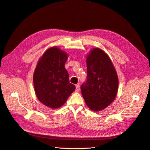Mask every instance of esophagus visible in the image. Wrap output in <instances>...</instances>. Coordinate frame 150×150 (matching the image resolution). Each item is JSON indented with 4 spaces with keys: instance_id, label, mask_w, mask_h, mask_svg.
<instances>
[{
    "instance_id": "esophagus-1",
    "label": "esophagus",
    "mask_w": 150,
    "mask_h": 150,
    "mask_svg": "<svg viewBox=\"0 0 150 150\" xmlns=\"http://www.w3.org/2000/svg\"><path fill=\"white\" fill-rule=\"evenodd\" d=\"M79 90H80V86L79 84H76V91L78 92V91H79Z\"/></svg>"
}]
</instances>
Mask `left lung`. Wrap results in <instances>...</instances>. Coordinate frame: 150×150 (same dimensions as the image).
<instances>
[{
	"mask_svg": "<svg viewBox=\"0 0 150 150\" xmlns=\"http://www.w3.org/2000/svg\"><path fill=\"white\" fill-rule=\"evenodd\" d=\"M86 64L87 81L81 86V93L90 110L100 111L114 101L118 89V77L110 57L98 47L91 50Z\"/></svg>",
	"mask_w": 150,
	"mask_h": 150,
	"instance_id": "left-lung-1",
	"label": "left lung"
}]
</instances>
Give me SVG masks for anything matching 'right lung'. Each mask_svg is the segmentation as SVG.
Masks as SVG:
<instances>
[{
	"label": "right lung",
	"mask_w": 150,
	"mask_h": 150,
	"mask_svg": "<svg viewBox=\"0 0 150 150\" xmlns=\"http://www.w3.org/2000/svg\"><path fill=\"white\" fill-rule=\"evenodd\" d=\"M68 54L56 46L49 48L40 57L33 76L35 93L39 101L46 106H62L76 89L69 83L65 68Z\"/></svg>",
	"instance_id": "obj_1"
}]
</instances>
